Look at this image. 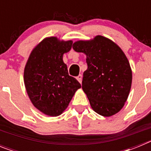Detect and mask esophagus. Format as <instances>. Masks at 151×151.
<instances>
[{
	"label": "esophagus",
	"instance_id": "esophagus-1",
	"mask_svg": "<svg viewBox=\"0 0 151 151\" xmlns=\"http://www.w3.org/2000/svg\"><path fill=\"white\" fill-rule=\"evenodd\" d=\"M76 79L78 80V82H79V83H82V76L81 74L78 75V76L76 77Z\"/></svg>",
	"mask_w": 151,
	"mask_h": 151
}]
</instances>
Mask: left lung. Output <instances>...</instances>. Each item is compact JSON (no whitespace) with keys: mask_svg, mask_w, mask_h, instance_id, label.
Returning a JSON list of instances; mask_svg holds the SVG:
<instances>
[{"mask_svg":"<svg viewBox=\"0 0 151 151\" xmlns=\"http://www.w3.org/2000/svg\"><path fill=\"white\" fill-rule=\"evenodd\" d=\"M73 48L86 54L82 89L97 113L110 116L122 108L128 98L132 74L120 47L101 35L91 41L75 42Z\"/></svg>","mask_w":151,"mask_h":151,"instance_id":"obj_1","label":"left lung"}]
</instances>
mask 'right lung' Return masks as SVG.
<instances>
[{"mask_svg":"<svg viewBox=\"0 0 151 151\" xmlns=\"http://www.w3.org/2000/svg\"><path fill=\"white\" fill-rule=\"evenodd\" d=\"M73 41L45 38L32 51L24 70V82L31 101L46 115L57 116L66 110L81 84L68 73L63 54Z\"/></svg>","mask_w":151,"mask_h":151,"instance_id":"1","label":"right lung"}]
</instances>
